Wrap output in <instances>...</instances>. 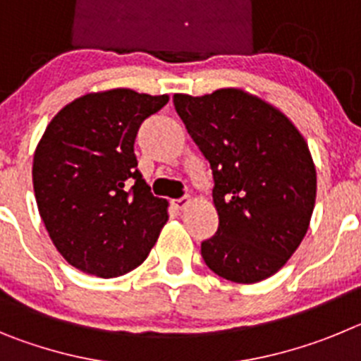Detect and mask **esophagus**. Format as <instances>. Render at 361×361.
Segmentation results:
<instances>
[{
  "mask_svg": "<svg viewBox=\"0 0 361 361\" xmlns=\"http://www.w3.org/2000/svg\"><path fill=\"white\" fill-rule=\"evenodd\" d=\"M190 202H191L190 195H184V197H180V199H175V200H173L175 208H178V209H184Z\"/></svg>",
  "mask_w": 361,
  "mask_h": 361,
  "instance_id": "1",
  "label": "esophagus"
}]
</instances>
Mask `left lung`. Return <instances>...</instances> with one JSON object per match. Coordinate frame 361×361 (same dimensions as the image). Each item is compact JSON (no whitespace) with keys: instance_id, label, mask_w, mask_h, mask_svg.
I'll list each match as a JSON object with an SVG mask.
<instances>
[{"instance_id":"1","label":"left lung","mask_w":361,"mask_h":361,"mask_svg":"<svg viewBox=\"0 0 361 361\" xmlns=\"http://www.w3.org/2000/svg\"><path fill=\"white\" fill-rule=\"evenodd\" d=\"M173 104L215 183L219 229L200 244L204 262L237 283L275 275L305 237L314 208L307 142L282 111L237 88L175 94Z\"/></svg>"}]
</instances>
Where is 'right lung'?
Listing matches in <instances>:
<instances>
[{
  "mask_svg": "<svg viewBox=\"0 0 361 361\" xmlns=\"http://www.w3.org/2000/svg\"><path fill=\"white\" fill-rule=\"evenodd\" d=\"M168 95L128 88L88 94L66 104L34 153L32 180L54 245L75 269L114 279L145 262L168 220L137 170L133 145L142 121Z\"/></svg>",
  "mask_w": 361,
  "mask_h": 361,
  "instance_id": "right-lung-1",
  "label": "right lung"
}]
</instances>
